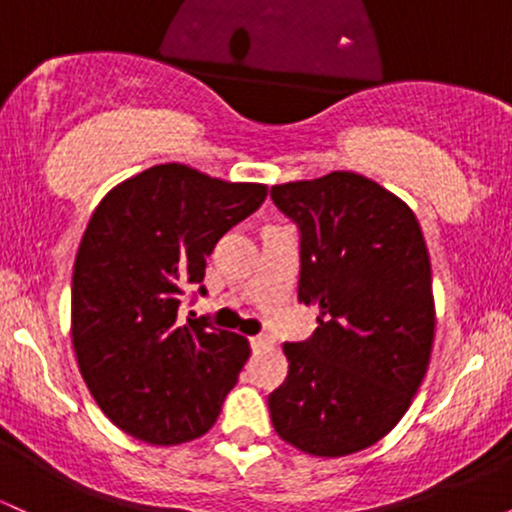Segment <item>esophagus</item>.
Wrapping results in <instances>:
<instances>
[{
	"mask_svg": "<svg viewBox=\"0 0 512 512\" xmlns=\"http://www.w3.org/2000/svg\"><path fill=\"white\" fill-rule=\"evenodd\" d=\"M250 346H252V351H262V349H267V346H272V339L260 334V337L250 339Z\"/></svg>",
	"mask_w": 512,
	"mask_h": 512,
	"instance_id": "esophagus-1",
	"label": "esophagus"
}]
</instances>
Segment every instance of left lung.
Masks as SVG:
<instances>
[{"label":"left lung","instance_id":"left-lung-1","mask_svg":"<svg viewBox=\"0 0 512 512\" xmlns=\"http://www.w3.org/2000/svg\"><path fill=\"white\" fill-rule=\"evenodd\" d=\"M301 231L298 301L317 330L284 344L289 375L269 395L274 431L315 457H344L385 438L424 380L436 305L414 211L351 170L272 187Z\"/></svg>","mask_w":512,"mask_h":512}]
</instances>
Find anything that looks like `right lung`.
Returning <instances> with one entry per match:
<instances>
[{"mask_svg": "<svg viewBox=\"0 0 512 512\" xmlns=\"http://www.w3.org/2000/svg\"><path fill=\"white\" fill-rule=\"evenodd\" d=\"M264 197L260 182L161 163L120 182L93 211L74 262L72 344L96 404L132 438L178 445L219 419L250 344L207 317L182 322L180 298L202 284L223 233Z\"/></svg>", "mask_w": 512, "mask_h": 512, "instance_id": "right-lung-1", "label": "right lung"}]
</instances>
